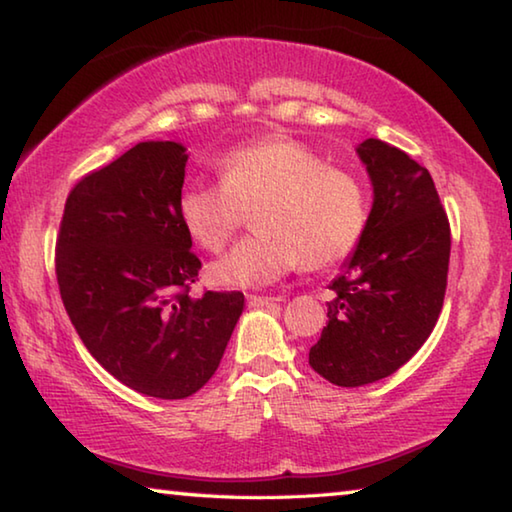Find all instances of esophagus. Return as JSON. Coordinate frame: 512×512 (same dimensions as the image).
<instances>
[{
    "instance_id": "obj_1",
    "label": "esophagus",
    "mask_w": 512,
    "mask_h": 512,
    "mask_svg": "<svg viewBox=\"0 0 512 512\" xmlns=\"http://www.w3.org/2000/svg\"><path fill=\"white\" fill-rule=\"evenodd\" d=\"M276 301H281V297H261V295H247V304L249 306H272Z\"/></svg>"
}]
</instances>
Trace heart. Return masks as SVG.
Masks as SVG:
<instances>
[{
    "instance_id": "obj_1",
    "label": "heart",
    "mask_w": 512,
    "mask_h": 512,
    "mask_svg": "<svg viewBox=\"0 0 512 512\" xmlns=\"http://www.w3.org/2000/svg\"><path fill=\"white\" fill-rule=\"evenodd\" d=\"M217 183H190L179 195V220L206 251L236 233L242 208H254V236L211 265L222 288H265L299 263L322 270L356 251L370 222V199L356 174L286 136H267L215 158Z\"/></svg>"
}]
</instances>
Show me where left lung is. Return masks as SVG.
<instances>
[{
	"mask_svg": "<svg viewBox=\"0 0 512 512\" xmlns=\"http://www.w3.org/2000/svg\"><path fill=\"white\" fill-rule=\"evenodd\" d=\"M356 154L370 174V222L331 283L329 322L308 363L340 388L381 381L417 354L442 311L451 231L426 167L367 138Z\"/></svg>",
	"mask_w": 512,
	"mask_h": 512,
	"instance_id": "obj_1",
	"label": "left lung"
}]
</instances>
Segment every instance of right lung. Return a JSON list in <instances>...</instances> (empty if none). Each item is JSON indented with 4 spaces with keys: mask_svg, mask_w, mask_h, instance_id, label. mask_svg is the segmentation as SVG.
I'll return each instance as SVG.
<instances>
[{
    "mask_svg": "<svg viewBox=\"0 0 512 512\" xmlns=\"http://www.w3.org/2000/svg\"><path fill=\"white\" fill-rule=\"evenodd\" d=\"M186 163L181 142H138L72 188L56 240L58 288L83 345L156 399L204 388L245 308L236 290L188 295L201 261L177 208Z\"/></svg>",
    "mask_w": 512,
    "mask_h": 512,
    "instance_id": "right-lung-1",
    "label": "right lung"
}]
</instances>
